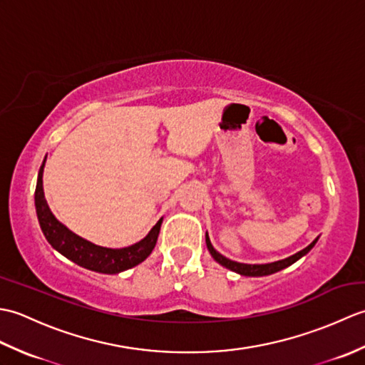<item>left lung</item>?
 Listing matches in <instances>:
<instances>
[{
	"label": "left lung",
	"mask_w": 365,
	"mask_h": 365,
	"mask_svg": "<svg viewBox=\"0 0 365 365\" xmlns=\"http://www.w3.org/2000/svg\"><path fill=\"white\" fill-rule=\"evenodd\" d=\"M317 240H319V238H315L311 245H309L307 247H304V250H302V251L292 255V257H287L284 260L273 262V263H265V265H247V263H238V262L229 260L227 257H224V255H221L212 246L210 238H208V235H205V243H207L208 251H210V254H212V257L218 263H221L222 267H226V268L235 271V273H238V274H243V276H268V274L276 273V271H281V269H284L287 267H290L292 263L299 260L302 255H306L309 251L312 250L314 245L317 243Z\"/></svg>",
	"instance_id": "obj_1"
}]
</instances>
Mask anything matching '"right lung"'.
<instances>
[{"label": "right lung", "instance_id": "1", "mask_svg": "<svg viewBox=\"0 0 365 365\" xmlns=\"http://www.w3.org/2000/svg\"><path fill=\"white\" fill-rule=\"evenodd\" d=\"M43 166L45 160L41 169H38L34 202L38 224H41V229L43 232L46 242H48L54 250L63 254L68 260L75 262L76 265L105 274L120 273L123 269L139 265V263L149 257L155 245H157L163 220L155 224L152 230L149 232V235L133 246L122 247V250H110V247L92 245L88 240L75 235L72 230H68L66 226H63V224L54 218L53 213L50 212L48 205H46L42 187Z\"/></svg>", "mask_w": 365, "mask_h": 365}]
</instances>
